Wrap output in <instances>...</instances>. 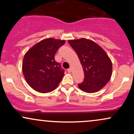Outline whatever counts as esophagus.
<instances>
[{
	"instance_id": "obj_1",
	"label": "esophagus",
	"mask_w": 134,
	"mask_h": 134,
	"mask_svg": "<svg viewBox=\"0 0 134 134\" xmlns=\"http://www.w3.org/2000/svg\"><path fill=\"white\" fill-rule=\"evenodd\" d=\"M67 71H68V72H69V73H71V72H72V68H69L68 70H67Z\"/></svg>"
}]
</instances>
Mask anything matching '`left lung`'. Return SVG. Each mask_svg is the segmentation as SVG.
Segmentation results:
<instances>
[{
  "label": "left lung",
  "instance_id": "8db88e82",
  "mask_svg": "<svg viewBox=\"0 0 134 134\" xmlns=\"http://www.w3.org/2000/svg\"><path fill=\"white\" fill-rule=\"evenodd\" d=\"M69 44L77 54L84 73V81L78 87L93 93L103 87L111 79L112 63L105 51L94 41L86 38L69 40Z\"/></svg>",
  "mask_w": 134,
  "mask_h": 134
}]
</instances>
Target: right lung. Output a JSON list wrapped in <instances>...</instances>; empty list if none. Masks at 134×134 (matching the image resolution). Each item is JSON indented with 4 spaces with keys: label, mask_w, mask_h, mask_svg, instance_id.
I'll list each match as a JSON object with an SVG mask.
<instances>
[{
    "label": "right lung",
    "mask_w": 134,
    "mask_h": 134,
    "mask_svg": "<svg viewBox=\"0 0 134 134\" xmlns=\"http://www.w3.org/2000/svg\"><path fill=\"white\" fill-rule=\"evenodd\" d=\"M65 43L64 40H43L27 50L23 58L22 70L29 86L36 91L47 93L57 87L64 70L55 60V54Z\"/></svg>",
    "instance_id": "obj_1"
}]
</instances>
